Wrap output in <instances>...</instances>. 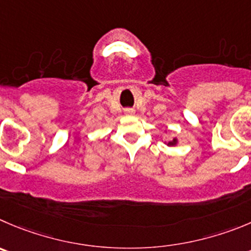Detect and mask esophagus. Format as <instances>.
<instances>
[{"mask_svg":"<svg viewBox=\"0 0 251 251\" xmlns=\"http://www.w3.org/2000/svg\"><path fill=\"white\" fill-rule=\"evenodd\" d=\"M126 112H127V113H129V114H132V113H133L132 109H126Z\"/></svg>","mask_w":251,"mask_h":251,"instance_id":"esophagus-1","label":"esophagus"}]
</instances>
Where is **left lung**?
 I'll return each instance as SVG.
<instances>
[{
    "mask_svg": "<svg viewBox=\"0 0 251 251\" xmlns=\"http://www.w3.org/2000/svg\"><path fill=\"white\" fill-rule=\"evenodd\" d=\"M176 144H177V138H174L173 140H170V142L168 143L169 147H175Z\"/></svg>",
    "mask_w": 251,
    "mask_h": 251,
    "instance_id": "8db88e82",
    "label": "left lung"
}]
</instances>
